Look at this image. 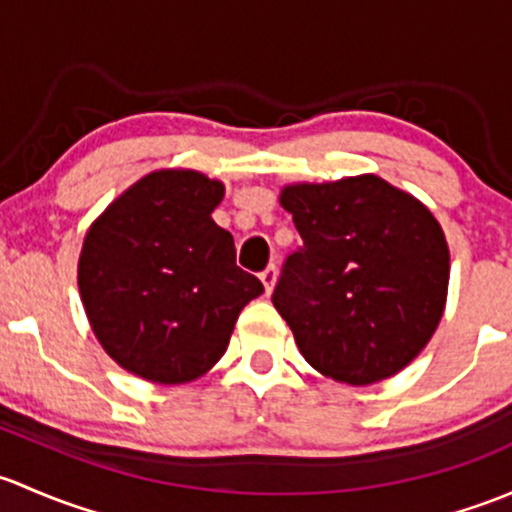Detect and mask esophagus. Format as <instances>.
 <instances>
[{"label":"esophagus","mask_w":512,"mask_h":512,"mask_svg":"<svg viewBox=\"0 0 512 512\" xmlns=\"http://www.w3.org/2000/svg\"><path fill=\"white\" fill-rule=\"evenodd\" d=\"M276 281H278V266L276 263H271V266L261 273V283H263V288H266V293H273Z\"/></svg>","instance_id":"esophagus-1"}]
</instances>
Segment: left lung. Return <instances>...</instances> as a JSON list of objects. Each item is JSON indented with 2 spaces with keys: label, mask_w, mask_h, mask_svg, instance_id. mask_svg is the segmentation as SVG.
I'll use <instances>...</instances> for the list:
<instances>
[{
  "label": "left lung",
  "mask_w": 512,
  "mask_h": 512,
  "mask_svg": "<svg viewBox=\"0 0 512 512\" xmlns=\"http://www.w3.org/2000/svg\"><path fill=\"white\" fill-rule=\"evenodd\" d=\"M303 249L273 305L310 367L367 387L409 365L441 323L451 254L414 194L377 175L293 182L278 194Z\"/></svg>",
  "instance_id": "1"
}]
</instances>
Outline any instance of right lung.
Wrapping results in <instances>:
<instances>
[{
    "label": "right lung",
    "instance_id": "right-lung-1",
    "mask_svg": "<svg viewBox=\"0 0 512 512\" xmlns=\"http://www.w3.org/2000/svg\"><path fill=\"white\" fill-rule=\"evenodd\" d=\"M224 184L197 170H155L88 226L78 291L93 335L123 370L155 384L207 374L239 313L263 293L236 266L234 236L212 212Z\"/></svg>",
    "mask_w": 512,
    "mask_h": 512
}]
</instances>
